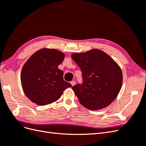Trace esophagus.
Listing matches in <instances>:
<instances>
[{
    "label": "esophagus",
    "instance_id": "esophagus-1",
    "mask_svg": "<svg viewBox=\"0 0 146 146\" xmlns=\"http://www.w3.org/2000/svg\"><path fill=\"white\" fill-rule=\"evenodd\" d=\"M70 84H71L72 86H74V85H76V82H75L74 80L71 81V82H70Z\"/></svg>",
    "mask_w": 146,
    "mask_h": 146
}]
</instances>
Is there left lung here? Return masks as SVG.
<instances>
[{"label": "left lung", "mask_w": 146, "mask_h": 146, "mask_svg": "<svg viewBox=\"0 0 146 146\" xmlns=\"http://www.w3.org/2000/svg\"><path fill=\"white\" fill-rule=\"evenodd\" d=\"M71 56L82 72V82L72 87L80 104L91 110L107 107L121 90L122 74L120 67L99 49L76 53Z\"/></svg>", "instance_id": "1"}]
</instances>
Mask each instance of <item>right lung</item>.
<instances>
[{
	"instance_id": "1",
	"label": "right lung",
	"mask_w": 146,
	"mask_h": 146,
	"mask_svg": "<svg viewBox=\"0 0 146 146\" xmlns=\"http://www.w3.org/2000/svg\"><path fill=\"white\" fill-rule=\"evenodd\" d=\"M64 54L55 49L42 48L30 57L21 74L22 87L33 102L43 106L58 100L66 88L72 85L63 79L58 68Z\"/></svg>"
}]
</instances>
